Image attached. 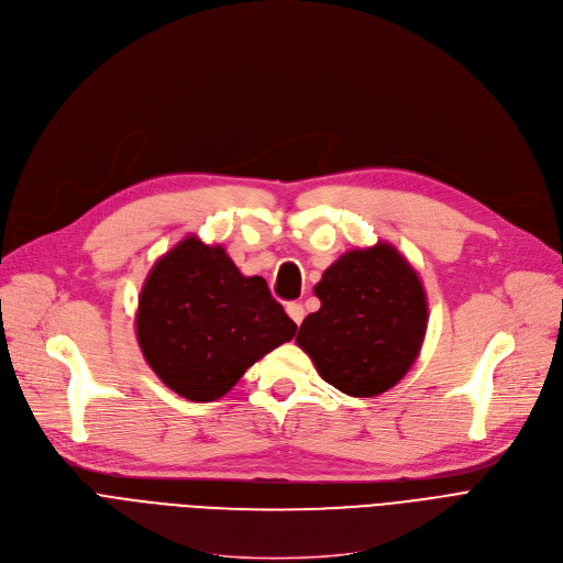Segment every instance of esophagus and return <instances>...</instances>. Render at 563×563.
Returning <instances> with one entry per match:
<instances>
[{"label": "esophagus", "instance_id": "34e87169", "mask_svg": "<svg viewBox=\"0 0 563 563\" xmlns=\"http://www.w3.org/2000/svg\"><path fill=\"white\" fill-rule=\"evenodd\" d=\"M287 314H289V319H291L296 325H301V321H303V317H306V310H303L301 303H289V306H287Z\"/></svg>", "mask_w": 563, "mask_h": 563}]
</instances>
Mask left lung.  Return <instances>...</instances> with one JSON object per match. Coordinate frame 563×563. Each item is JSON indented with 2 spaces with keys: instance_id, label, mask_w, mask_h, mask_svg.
I'll return each mask as SVG.
<instances>
[{
  "instance_id": "obj_1",
  "label": "left lung",
  "mask_w": 563,
  "mask_h": 563,
  "mask_svg": "<svg viewBox=\"0 0 563 563\" xmlns=\"http://www.w3.org/2000/svg\"><path fill=\"white\" fill-rule=\"evenodd\" d=\"M321 308L296 334L319 376L349 396L371 398L402 380L421 353L428 298L415 267L387 242L353 249L314 285Z\"/></svg>"
}]
</instances>
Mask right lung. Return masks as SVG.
Listing matches in <instances>:
<instances>
[{"instance_id": "obj_1", "label": "right lung", "mask_w": 563, "mask_h": 563, "mask_svg": "<svg viewBox=\"0 0 563 563\" xmlns=\"http://www.w3.org/2000/svg\"><path fill=\"white\" fill-rule=\"evenodd\" d=\"M146 364L178 396L208 402L296 334L262 276H242L223 246L185 238L148 272L135 314Z\"/></svg>"}]
</instances>
